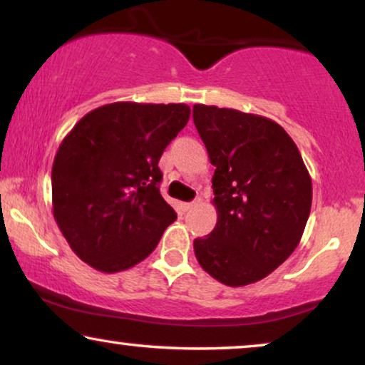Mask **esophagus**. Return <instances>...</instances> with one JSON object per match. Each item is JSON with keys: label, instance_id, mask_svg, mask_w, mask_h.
Returning a JSON list of instances; mask_svg holds the SVG:
<instances>
[{"label": "esophagus", "instance_id": "esophagus-1", "mask_svg": "<svg viewBox=\"0 0 365 365\" xmlns=\"http://www.w3.org/2000/svg\"><path fill=\"white\" fill-rule=\"evenodd\" d=\"M199 204V201H191V202H184L182 204V207H184V211H191V209H194Z\"/></svg>", "mask_w": 365, "mask_h": 365}]
</instances>
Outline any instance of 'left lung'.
Returning a JSON list of instances; mask_svg holds the SVG:
<instances>
[{
	"instance_id": "8db88e82",
	"label": "left lung",
	"mask_w": 365,
	"mask_h": 365,
	"mask_svg": "<svg viewBox=\"0 0 365 365\" xmlns=\"http://www.w3.org/2000/svg\"><path fill=\"white\" fill-rule=\"evenodd\" d=\"M192 119L214 169L212 232L194 241L216 281L241 287L269 276L301 242L312 181L291 136L272 119L194 104Z\"/></svg>"
}]
</instances>
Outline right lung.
Here are the masks:
<instances>
[{"label":"right lung","instance_id":"add662e5","mask_svg":"<svg viewBox=\"0 0 365 365\" xmlns=\"http://www.w3.org/2000/svg\"><path fill=\"white\" fill-rule=\"evenodd\" d=\"M189 116L182 103L119 101L89 111L66 134L51 171L53 216L81 261L114 274L156 249L178 217L159 192L158 163Z\"/></svg>","mask_w":365,"mask_h":365}]
</instances>
